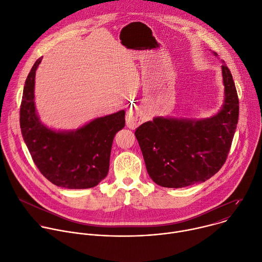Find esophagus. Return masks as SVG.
<instances>
[{"instance_id":"1","label":"esophagus","mask_w":262,"mask_h":262,"mask_svg":"<svg viewBox=\"0 0 262 262\" xmlns=\"http://www.w3.org/2000/svg\"><path fill=\"white\" fill-rule=\"evenodd\" d=\"M141 118H139V116L132 110H129L127 112V119H126V124H127V127L130 128V129H135L136 127H138L140 124H141Z\"/></svg>"}]
</instances>
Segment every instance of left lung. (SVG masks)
I'll return each instance as SVG.
<instances>
[{"label":"left lung","mask_w":262,"mask_h":262,"mask_svg":"<svg viewBox=\"0 0 262 262\" xmlns=\"http://www.w3.org/2000/svg\"><path fill=\"white\" fill-rule=\"evenodd\" d=\"M222 76L224 103L210 118L157 116L136 129L148 173L156 184L181 188L205 182L225 163L239 106L235 84L226 64H222Z\"/></svg>","instance_id":"8db88e82"}]
</instances>
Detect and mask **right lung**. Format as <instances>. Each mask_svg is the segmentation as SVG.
I'll use <instances>...</instances> for the list:
<instances>
[{
	"label": "right lung",
	"instance_id": "right-lung-1",
	"mask_svg": "<svg viewBox=\"0 0 262 262\" xmlns=\"http://www.w3.org/2000/svg\"><path fill=\"white\" fill-rule=\"evenodd\" d=\"M29 73L23 92L19 125L23 138L42 175L69 189L92 188L108 173L115 134L125 127V110L97 118L75 130H55L41 123L34 102L35 74Z\"/></svg>",
	"mask_w": 262,
	"mask_h": 262
}]
</instances>
